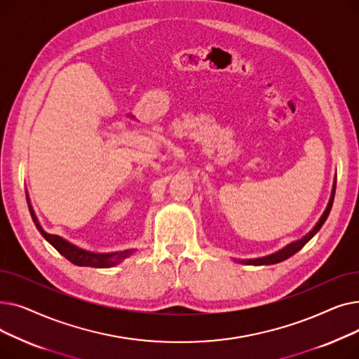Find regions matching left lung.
I'll list each match as a JSON object with an SVG mask.
<instances>
[{
  "mask_svg": "<svg viewBox=\"0 0 359 359\" xmlns=\"http://www.w3.org/2000/svg\"><path fill=\"white\" fill-rule=\"evenodd\" d=\"M334 189H336V186H333V192H332V196H330V201H329V205H327V208H326L325 214L322 215V218L318 219V222L316 224V227H314L306 237H303L301 240H297V241L288 244L287 248H284V249L276 252V253H273V255H269V256H266V257L250 259V260H241V262H243V263H248V265H273V263H279V262H282V260H285V259L291 257L292 255H295L299 249H303L304 244H306L320 229H322V225L325 224L326 218L329 217V212H330V210H332L333 198H334Z\"/></svg>",
  "mask_w": 359,
  "mask_h": 359,
  "instance_id": "left-lung-1",
  "label": "left lung"
}]
</instances>
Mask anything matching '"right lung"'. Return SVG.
<instances>
[{"label": "right lung", "instance_id": "1", "mask_svg": "<svg viewBox=\"0 0 359 359\" xmlns=\"http://www.w3.org/2000/svg\"><path fill=\"white\" fill-rule=\"evenodd\" d=\"M29 199V198H27ZM29 203V211L30 215L36 224L37 230L41 231V234L52 244V246L58 250L64 257H67L69 262H72L74 265L77 266H91V268H110L113 265H118L121 260H123L125 257H128L132 250H123V252H116V253H93V252H87L83 250L77 246H74V244L68 243L67 240L61 238L60 236H53V234H48L46 231L42 230L39 221H37L33 210H32V205Z\"/></svg>", "mask_w": 359, "mask_h": 359}]
</instances>
